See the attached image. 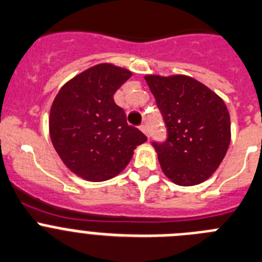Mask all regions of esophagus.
I'll return each mask as SVG.
<instances>
[{"label":"esophagus","instance_id":"esophagus-1","mask_svg":"<svg viewBox=\"0 0 262 262\" xmlns=\"http://www.w3.org/2000/svg\"><path fill=\"white\" fill-rule=\"evenodd\" d=\"M140 129H141V132H142V133L145 134V136L148 138V136H150V134H148V128H147V125H141Z\"/></svg>","mask_w":262,"mask_h":262}]
</instances>
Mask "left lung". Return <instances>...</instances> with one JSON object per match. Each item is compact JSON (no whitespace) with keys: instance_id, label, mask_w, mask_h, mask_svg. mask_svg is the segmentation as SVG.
I'll list each match as a JSON object with an SVG mask.
<instances>
[{"instance_id":"1","label":"left lung","mask_w":262,"mask_h":262,"mask_svg":"<svg viewBox=\"0 0 262 262\" xmlns=\"http://www.w3.org/2000/svg\"><path fill=\"white\" fill-rule=\"evenodd\" d=\"M168 138L152 143L164 175L181 187L210 178L228 150L230 114L223 99L189 75H145Z\"/></svg>"}]
</instances>
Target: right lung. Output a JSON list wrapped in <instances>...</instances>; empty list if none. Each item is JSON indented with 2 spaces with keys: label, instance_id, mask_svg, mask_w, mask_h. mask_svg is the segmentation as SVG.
<instances>
[{
  "label": "right lung",
  "instance_id": "obj_1",
  "mask_svg": "<svg viewBox=\"0 0 262 262\" xmlns=\"http://www.w3.org/2000/svg\"><path fill=\"white\" fill-rule=\"evenodd\" d=\"M133 73L98 63L60 89L49 112V136L63 164L87 181H105L125 169L145 134L126 124L114 95Z\"/></svg>",
  "mask_w": 262,
  "mask_h": 262
}]
</instances>
